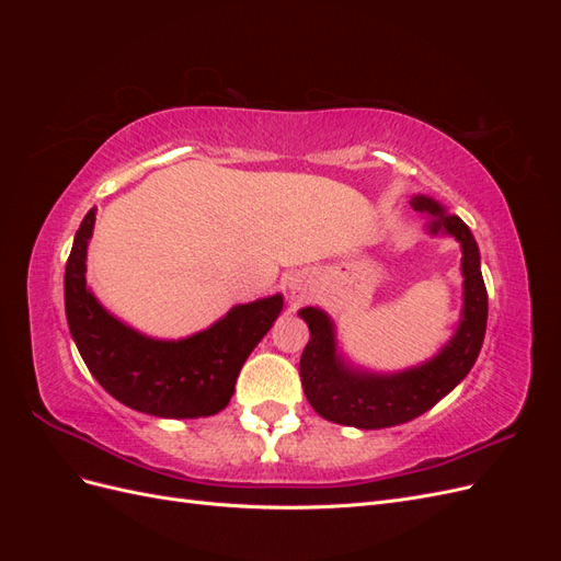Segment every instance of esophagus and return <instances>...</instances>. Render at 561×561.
Listing matches in <instances>:
<instances>
[{
  "label": "esophagus",
  "instance_id": "obj_1",
  "mask_svg": "<svg viewBox=\"0 0 561 561\" xmlns=\"http://www.w3.org/2000/svg\"><path fill=\"white\" fill-rule=\"evenodd\" d=\"M287 290H290L295 299L309 297L316 290V278L311 271H295V274L287 278Z\"/></svg>",
  "mask_w": 561,
  "mask_h": 561
}]
</instances>
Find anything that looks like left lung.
I'll use <instances>...</instances> for the list:
<instances>
[{"instance_id": "8db88e82", "label": "left lung", "mask_w": 561, "mask_h": 561, "mask_svg": "<svg viewBox=\"0 0 561 561\" xmlns=\"http://www.w3.org/2000/svg\"><path fill=\"white\" fill-rule=\"evenodd\" d=\"M412 206L433 217L428 225L431 233L445 231L461 243V322L449 344L428 363L393 375H375L346 365L342 355H336L334 322L325 311L316 307L301 309L299 316L307 320L311 332L299 360L301 386L313 410L332 423L375 431L412 421L461 383L480 355L486 330V287L478 243L463 219L447 215L431 196H414Z\"/></svg>"}]
</instances>
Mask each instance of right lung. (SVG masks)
<instances>
[{
  "instance_id": "add662e5",
  "label": "right lung",
  "mask_w": 561,
  "mask_h": 561,
  "mask_svg": "<svg viewBox=\"0 0 561 561\" xmlns=\"http://www.w3.org/2000/svg\"><path fill=\"white\" fill-rule=\"evenodd\" d=\"M95 208L83 217L65 266V313L83 363L112 398L163 419L225 410L252 348L274 325L283 297L239 304L208 330L178 342L151 339L114 318L87 287Z\"/></svg>"
}]
</instances>
